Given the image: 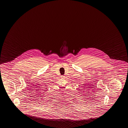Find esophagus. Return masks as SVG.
<instances>
[{
  "label": "esophagus",
  "instance_id": "obj_1",
  "mask_svg": "<svg viewBox=\"0 0 128 128\" xmlns=\"http://www.w3.org/2000/svg\"><path fill=\"white\" fill-rule=\"evenodd\" d=\"M61 78H64V77H65V76H61Z\"/></svg>",
  "mask_w": 128,
  "mask_h": 128
}]
</instances>
